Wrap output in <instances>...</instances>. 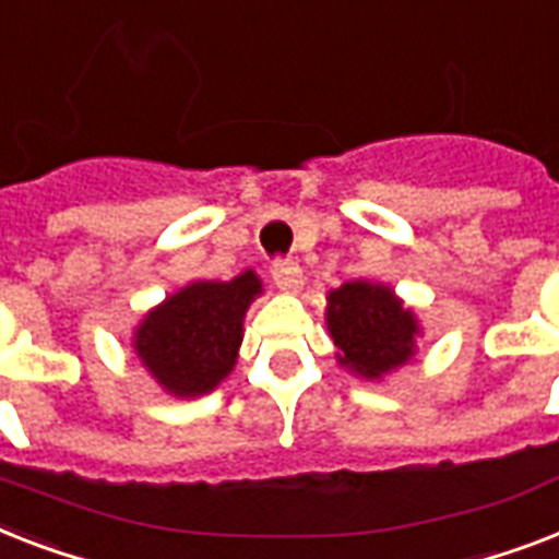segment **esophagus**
Segmentation results:
<instances>
[{
  "mask_svg": "<svg viewBox=\"0 0 559 559\" xmlns=\"http://www.w3.org/2000/svg\"><path fill=\"white\" fill-rule=\"evenodd\" d=\"M271 280L283 294H297L302 288V267L292 259H280L271 267Z\"/></svg>",
  "mask_w": 559,
  "mask_h": 559,
  "instance_id": "1",
  "label": "esophagus"
}]
</instances>
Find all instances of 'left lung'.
Returning a JSON list of instances; mask_svg holds the SVG:
<instances>
[{
    "mask_svg": "<svg viewBox=\"0 0 559 559\" xmlns=\"http://www.w3.org/2000/svg\"><path fill=\"white\" fill-rule=\"evenodd\" d=\"M325 325L337 346L334 357L357 378L383 381L418 352L421 323L390 285L352 280L325 294Z\"/></svg>",
    "mask_w": 559,
    "mask_h": 559,
    "instance_id": "1",
    "label": "left lung"
}]
</instances>
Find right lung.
<instances>
[{
    "label": "right lung",
    "instance_id": "1",
    "mask_svg": "<svg viewBox=\"0 0 559 559\" xmlns=\"http://www.w3.org/2000/svg\"><path fill=\"white\" fill-rule=\"evenodd\" d=\"M262 294V280L242 271L234 280H195L150 308L132 332V352L173 399L207 395L234 372L245 337V314Z\"/></svg>",
    "mask_w": 559,
    "mask_h": 559
}]
</instances>
